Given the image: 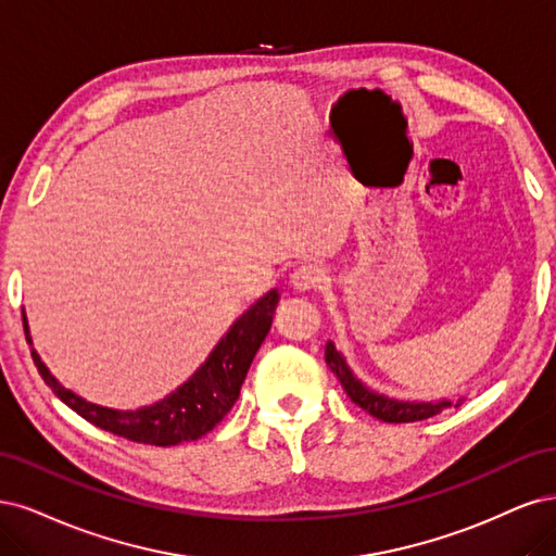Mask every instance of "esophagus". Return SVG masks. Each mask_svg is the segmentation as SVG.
<instances>
[{"instance_id": "esophagus-1", "label": "esophagus", "mask_w": 556, "mask_h": 556, "mask_svg": "<svg viewBox=\"0 0 556 556\" xmlns=\"http://www.w3.org/2000/svg\"><path fill=\"white\" fill-rule=\"evenodd\" d=\"M320 281H324V270L316 265H300L298 270L291 275V289L298 293H309L316 291Z\"/></svg>"}]
</instances>
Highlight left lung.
Segmentation results:
<instances>
[{"label": "left lung", "mask_w": 556, "mask_h": 556, "mask_svg": "<svg viewBox=\"0 0 556 556\" xmlns=\"http://www.w3.org/2000/svg\"><path fill=\"white\" fill-rule=\"evenodd\" d=\"M326 363L334 371V376L339 379V383H342V388H344L346 395L351 397V402H355L357 406L365 408L369 416L379 418L383 422H416V420L432 418V416L441 414V410L453 406V402H447V400H439V402H404V400L381 395V392L367 388L353 374V369L346 363V357L342 355V351H337L334 342L326 344ZM462 402H464V397L457 400L455 406H459Z\"/></svg>", "instance_id": "1"}]
</instances>
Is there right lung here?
<instances>
[{
	"label": "right lung",
	"instance_id": "1",
	"mask_svg": "<svg viewBox=\"0 0 556 556\" xmlns=\"http://www.w3.org/2000/svg\"><path fill=\"white\" fill-rule=\"evenodd\" d=\"M277 304L279 293L275 289L267 291L240 318H236V324L219 339V344L212 349L205 363L191 374L189 381L173 390L164 400L134 410L109 408L83 400L50 374V369L41 361V355L34 349L31 357L52 392L87 422L136 443L177 445L205 437L210 429L224 420L232 404H236L254 355L261 349L267 332H270ZM23 326L27 344L31 346L25 314Z\"/></svg>",
	"mask_w": 556,
	"mask_h": 556
}]
</instances>
